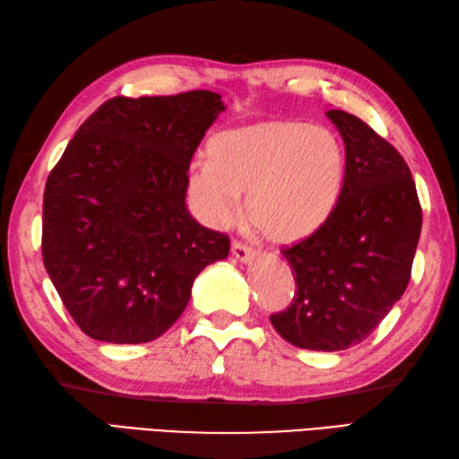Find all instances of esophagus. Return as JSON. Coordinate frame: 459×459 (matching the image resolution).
I'll return each instance as SVG.
<instances>
[{
    "instance_id": "34e87169",
    "label": "esophagus",
    "mask_w": 459,
    "mask_h": 459,
    "mask_svg": "<svg viewBox=\"0 0 459 459\" xmlns=\"http://www.w3.org/2000/svg\"><path fill=\"white\" fill-rule=\"evenodd\" d=\"M231 255L236 256L238 261L247 263V261H251L253 256H255V251H253V247H249V245L239 243V241H233L231 243Z\"/></svg>"
}]
</instances>
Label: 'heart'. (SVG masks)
Masks as SVG:
<instances>
[{"label": "heart", "instance_id": "heart-1", "mask_svg": "<svg viewBox=\"0 0 459 459\" xmlns=\"http://www.w3.org/2000/svg\"><path fill=\"white\" fill-rule=\"evenodd\" d=\"M206 153L188 167V195L208 226H228L247 193L245 212L263 236L298 243L331 218L342 193L346 152L327 126L264 120L216 134Z\"/></svg>", "mask_w": 459, "mask_h": 459}]
</instances>
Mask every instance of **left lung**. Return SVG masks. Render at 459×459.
<instances>
[{"label": "left lung", "mask_w": 459, "mask_h": 459, "mask_svg": "<svg viewBox=\"0 0 459 459\" xmlns=\"http://www.w3.org/2000/svg\"><path fill=\"white\" fill-rule=\"evenodd\" d=\"M327 117L344 142L342 193L314 236L282 251L298 290L271 323L299 349L334 352L362 342L403 296L422 210L394 145L344 110Z\"/></svg>", "instance_id": "1"}]
</instances>
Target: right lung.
Segmentation results:
<instances>
[{
    "label": "right lung",
    "mask_w": 459,
    "mask_h": 459,
    "mask_svg": "<svg viewBox=\"0 0 459 459\" xmlns=\"http://www.w3.org/2000/svg\"><path fill=\"white\" fill-rule=\"evenodd\" d=\"M214 91L113 97L48 175L42 261L85 334L150 342L183 314L195 278L226 259L230 238L188 214V167L216 117Z\"/></svg>",
    "instance_id": "1"
}]
</instances>
